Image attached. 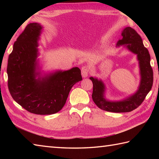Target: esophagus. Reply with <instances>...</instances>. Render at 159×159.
<instances>
[{
  "label": "esophagus",
  "mask_w": 159,
  "mask_h": 159,
  "mask_svg": "<svg viewBox=\"0 0 159 159\" xmlns=\"http://www.w3.org/2000/svg\"><path fill=\"white\" fill-rule=\"evenodd\" d=\"M81 74L83 78L87 77L89 74V68L87 66H83L81 69Z\"/></svg>",
  "instance_id": "34e87169"
}]
</instances>
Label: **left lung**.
<instances>
[{"mask_svg": "<svg viewBox=\"0 0 159 159\" xmlns=\"http://www.w3.org/2000/svg\"><path fill=\"white\" fill-rule=\"evenodd\" d=\"M121 38L116 47L124 46L128 51L137 55L139 61L140 83L134 93L120 100H110L105 96L106 86L101 79L90 77L93 83L92 99L100 109L113 113H126L133 111L143 102L153 84V71L150 66V55L143 44L140 35L130 26L121 31Z\"/></svg>", "mask_w": 159, "mask_h": 159, "instance_id": "obj_1", "label": "left lung"}]
</instances>
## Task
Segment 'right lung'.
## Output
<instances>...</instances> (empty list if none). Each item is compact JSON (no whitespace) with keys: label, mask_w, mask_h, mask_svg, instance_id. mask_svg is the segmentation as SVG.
<instances>
[{"label":"right lung","mask_w":159,"mask_h":159,"mask_svg":"<svg viewBox=\"0 0 159 159\" xmlns=\"http://www.w3.org/2000/svg\"><path fill=\"white\" fill-rule=\"evenodd\" d=\"M42 29L39 23H30L15 42L7 68L8 87L13 100L29 112L51 115L65 105L71 89L82 76L77 67L42 73L38 59Z\"/></svg>","instance_id":"1"}]
</instances>
